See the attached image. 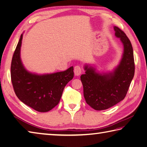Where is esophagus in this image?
I'll use <instances>...</instances> for the list:
<instances>
[{"label":"esophagus","instance_id":"1","mask_svg":"<svg viewBox=\"0 0 147 147\" xmlns=\"http://www.w3.org/2000/svg\"><path fill=\"white\" fill-rule=\"evenodd\" d=\"M74 74H75L76 76H80V74L82 73V69L80 66V65H76L74 68Z\"/></svg>","mask_w":147,"mask_h":147}]
</instances>
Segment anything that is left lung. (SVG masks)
<instances>
[{
    "instance_id": "obj_1",
    "label": "left lung",
    "mask_w": 147,
    "mask_h": 147,
    "mask_svg": "<svg viewBox=\"0 0 147 147\" xmlns=\"http://www.w3.org/2000/svg\"><path fill=\"white\" fill-rule=\"evenodd\" d=\"M115 35L120 38L124 53L118 66L112 73L102 74L86 65L85 74L81 76L83 95L87 104L96 111L105 110L125 98L135 74L133 47L123 30L114 26Z\"/></svg>"
}]
</instances>
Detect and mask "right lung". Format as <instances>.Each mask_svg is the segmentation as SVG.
Instances as JSON below:
<instances>
[{
    "label": "right lung",
    "instance_id": "obj_1",
    "mask_svg": "<svg viewBox=\"0 0 147 147\" xmlns=\"http://www.w3.org/2000/svg\"><path fill=\"white\" fill-rule=\"evenodd\" d=\"M23 34L12 56L11 77L16 95L24 104L40 112L51 111L60 101L64 87L73 78V67L58 73L38 75L22 64L20 49Z\"/></svg>",
    "mask_w": 147,
    "mask_h": 147
}]
</instances>
